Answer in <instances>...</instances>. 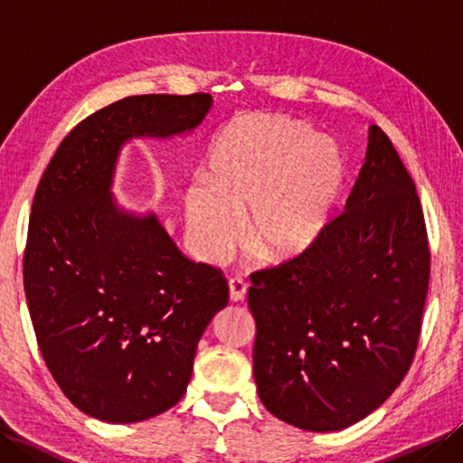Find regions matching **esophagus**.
<instances>
[{
    "mask_svg": "<svg viewBox=\"0 0 463 463\" xmlns=\"http://www.w3.org/2000/svg\"><path fill=\"white\" fill-rule=\"evenodd\" d=\"M247 288L249 284L244 282L242 279L234 277L229 280V294H231V302H241L244 300V297H247Z\"/></svg>",
    "mask_w": 463,
    "mask_h": 463,
    "instance_id": "34e87169",
    "label": "esophagus"
}]
</instances>
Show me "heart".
I'll return each instance as SVG.
<instances>
[{
    "label": "heart",
    "instance_id": "1",
    "mask_svg": "<svg viewBox=\"0 0 463 463\" xmlns=\"http://www.w3.org/2000/svg\"><path fill=\"white\" fill-rule=\"evenodd\" d=\"M344 181L332 143L287 115L250 113L213 145L209 183L184 194L186 229L201 259L219 262L241 239L270 262L307 252L330 222Z\"/></svg>",
    "mask_w": 463,
    "mask_h": 463
}]
</instances>
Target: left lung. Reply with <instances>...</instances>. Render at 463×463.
I'll use <instances>...</instances> for the list:
<instances>
[{"label": "left lung", "mask_w": 463, "mask_h": 463, "mask_svg": "<svg viewBox=\"0 0 463 463\" xmlns=\"http://www.w3.org/2000/svg\"><path fill=\"white\" fill-rule=\"evenodd\" d=\"M250 282L252 372L272 416L338 431L400 386L420 340L430 249L416 184L378 125L344 211L307 252Z\"/></svg>", "instance_id": "left-lung-1"}]
</instances>
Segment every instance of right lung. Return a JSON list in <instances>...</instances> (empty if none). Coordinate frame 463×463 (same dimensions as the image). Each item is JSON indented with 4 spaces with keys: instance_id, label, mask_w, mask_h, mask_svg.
Instances as JSON below:
<instances>
[{
    "instance_id": "add662e5",
    "label": "right lung",
    "mask_w": 463,
    "mask_h": 463,
    "mask_svg": "<svg viewBox=\"0 0 463 463\" xmlns=\"http://www.w3.org/2000/svg\"><path fill=\"white\" fill-rule=\"evenodd\" d=\"M211 105L209 93L125 97L77 125L39 181L27 308L49 372L87 416L131 424L173 408L229 302L221 269L186 259L153 213H127L111 196L127 141L189 133Z\"/></svg>"
}]
</instances>
